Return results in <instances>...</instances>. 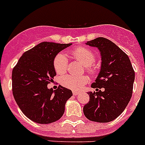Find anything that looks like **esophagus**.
Instances as JSON below:
<instances>
[{"instance_id":"34e87169","label":"esophagus","mask_w":145,"mask_h":145,"mask_svg":"<svg viewBox=\"0 0 145 145\" xmlns=\"http://www.w3.org/2000/svg\"><path fill=\"white\" fill-rule=\"evenodd\" d=\"M79 94H80V93L77 92V91H73V95H78Z\"/></svg>"}]
</instances>
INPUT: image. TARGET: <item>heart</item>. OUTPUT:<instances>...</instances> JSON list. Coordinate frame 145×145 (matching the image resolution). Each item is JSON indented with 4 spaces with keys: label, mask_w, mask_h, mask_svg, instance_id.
<instances>
[{
    "label": "heart",
    "mask_w": 145,
    "mask_h": 145,
    "mask_svg": "<svg viewBox=\"0 0 145 145\" xmlns=\"http://www.w3.org/2000/svg\"><path fill=\"white\" fill-rule=\"evenodd\" d=\"M73 57L85 65L87 72L91 74L96 73V67L93 64L96 59L95 53L91 49L85 47H79L71 50ZM54 67L56 72L59 74H63L66 72L69 68V59L63 53H59L55 56L54 59ZM89 81L86 76H75L65 75L61 79L62 86L74 91L80 90Z\"/></svg>",
    "instance_id": "1"
}]
</instances>
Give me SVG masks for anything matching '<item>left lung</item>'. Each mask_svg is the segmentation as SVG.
<instances>
[{"label":"left lung","mask_w":145,"mask_h":145,"mask_svg":"<svg viewBox=\"0 0 145 145\" xmlns=\"http://www.w3.org/2000/svg\"><path fill=\"white\" fill-rule=\"evenodd\" d=\"M86 44L99 49L102 62L99 74L91 86L97 91L88 92L90 100L83 107V113L92 121H112L131 99L135 71L127 55L110 40L99 37Z\"/></svg>","instance_id":"obj_1"}]
</instances>
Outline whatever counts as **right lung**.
Listing matches in <instances>:
<instances>
[{
	"label": "right lung",
	"mask_w": 145,
	"mask_h": 145,
	"mask_svg": "<svg viewBox=\"0 0 145 145\" xmlns=\"http://www.w3.org/2000/svg\"><path fill=\"white\" fill-rule=\"evenodd\" d=\"M70 44L44 42L23 54L12 74V94L24 115L38 123H50L64 114L72 91L62 86L54 91L48 84L56 76L55 56Z\"/></svg>",
	"instance_id": "obj_1"
}]
</instances>
